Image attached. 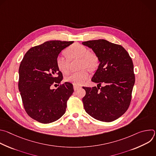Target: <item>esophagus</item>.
<instances>
[{"label": "esophagus", "instance_id": "esophagus-1", "mask_svg": "<svg viewBox=\"0 0 156 156\" xmlns=\"http://www.w3.org/2000/svg\"><path fill=\"white\" fill-rule=\"evenodd\" d=\"M81 86H78V85H76V84L73 85V88H74V90L75 91H76V90H79V89L81 88Z\"/></svg>", "mask_w": 156, "mask_h": 156}]
</instances>
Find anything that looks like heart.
<instances>
[{
    "instance_id": "heart-1",
    "label": "heart",
    "mask_w": 156,
    "mask_h": 156,
    "mask_svg": "<svg viewBox=\"0 0 156 156\" xmlns=\"http://www.w3.org/2000/svg\"><path fill=\"white\" fill-rule=\"evenodd\" d=\"M71 60L80 59L78 72H73L65 78L66 81L76 85L83 84L90 76V73L86 69L94 70L98 65V58L96 55L89 52L88 49L79 43H75L66 51ZM56 65L58 69L63 73H68L70 70L69 60L63 55H58L56 58Z\"/></svg>"
}]
</instances>
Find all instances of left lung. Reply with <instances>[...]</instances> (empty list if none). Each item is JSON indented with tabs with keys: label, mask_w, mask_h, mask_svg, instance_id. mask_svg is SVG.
<instances>
[{
	"label": "left lung",
	"mask_w": 156,
	"mask_h": 156,
	"mask_svg": "<svg viewBox=\"0 0 156 156\" xmlns=\"http://www.w3.org/2000/svg\"><path fill=\"white\" fill-rule=\"evenodd\" d=\"M82 44L91 48L100 62L91 79L98 83V87H83L84 110L96 120L114 121L125 113L131 102L135 81L132 59L122 46L104 39ZM102 83L105 86L100 88Z\"/></svg>",
	"instance_id": "obj_1"
}]
</instances>
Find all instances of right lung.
Returning a JSON list of instances; mask_svg holds the SVG:
<instances>
[{"mask_svg": "<svg viewBox=\"0 0 156 156\" xmlns=\"http://www.w3.org/2000/svg\"><path fill=\"white\" fill-rule=\"evenodd\" d=\"M73 42L46 41L30 49L21 62L18 85L23 107L31 118L40 123L55 122L66 112V102L74 90L72 83H61L63 75L56 58ZM57 83V89H51Z\"/></svg>", "mask_w": 156, "mask_h": 156, "instance_id": "1", "label": "right lung"}]
</instances>
